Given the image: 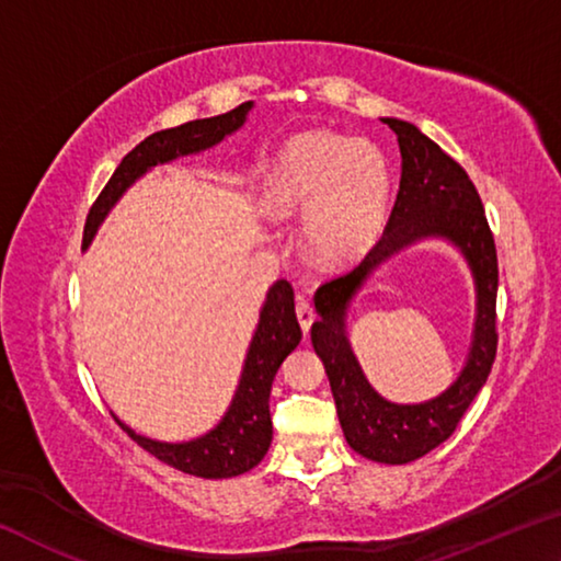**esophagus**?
<instances>
[{
    "label": "esophagus",
    "instance_id": "obj_1",
    "mask_svg": "<svg viewBox=\"0 0 561 561\" xmlns=\"http://www.w3.org/2000/svg\"><path fill=\"white\" fill-rule=\"evenodd\" d=\"M314 317L317 314H314V309H311V304L299 299L297 301V319H299V327H301L304 334H307V331L311 329V324H314Z\"/></svg>",
    "mask_w": 561,
    "mask_h": 561
}]
</instances>
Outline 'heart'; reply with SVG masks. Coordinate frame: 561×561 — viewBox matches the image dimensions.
I'll use <instances>...</instances> for the list:
<instances>
[{
	"mask_svg": "<svg viewBox=\"0 0 561 561\" xmlns=\"http://www.w3.org/2000/svg\"><path fill=\"white\" fill-rule=\"evenodd\" d=\"M391 203V170L368 140L314 130L291 138L264 180V210L301 222V244L319 267H348L371 250Z\"/></svg>",
	"mask_w": 561,
	"mask_h": 561,
	"instance_id": "b5f03b06",
	"label": "heart"
}]
</instances>
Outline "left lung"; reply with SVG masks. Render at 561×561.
Instances as JSON below:
<instances>
[{"label":"left lung","instance_id":"obj_1","mask_svg":"<svg viewBox=\"0 0 561 561\" xmlns=\"http://www.w3.org/2000/svg\"><path fill=\"white\" fill-rule=\"evenodd\" d=\"M401 148V185L386 230L354 270L321 284L311 344L324 360L339 423L351 448L368 460L403 465L438 448L458 428L485 386L497 354V250L485 207L458 160L423 136L413 123L383 118ZM423 236H445L461 247L479 284V319L463 374L428 404L398 407L367 386L347 346L343 319L350 297L378 263Z\"/></svg>","mask_w":561,"mask_h":561}]
</instances>
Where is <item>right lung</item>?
Segmentation results:
<instances>
[{
    "instance_id": "add662e5",
    "label": "right lung",
    "mask_w": 561,
    "mask_h": 561,
    "mask_svg": "<svg viewBox=\"0 0 561 561\" xmlns=\"http://www.w3.org/2000/svg\"><path fill=\"white\" fill-rule=\"evenodd\" d=\"M250 108L252 101H247L242 106L222 113V116L190 121L183 123V126L158 130L146 140H140L121 160V165L113 170L106 187L101 190L96 203L91 205L87 227H83V247L91 242L96 227L108 215L111 207L116 205L118 197L126 193V187L136 183L148 168L220 144L225 136H230V133L242 126ZM299 341L301 329L297 311H294V289L287 279H279L270 289L267 301L262 307L260 327L254 331L250 351H247L240 388H237L232 398L230 411L225 413L222 423L215 431L190 443H158L144 438V435H136L128 425H118L140 448L156 455L158 460H163L170 468L183 470L187 474L220 480L252 470L264 458L272 443V381L277 376L282 360L299 346Z\"/></svg>"
}]
</instances>
